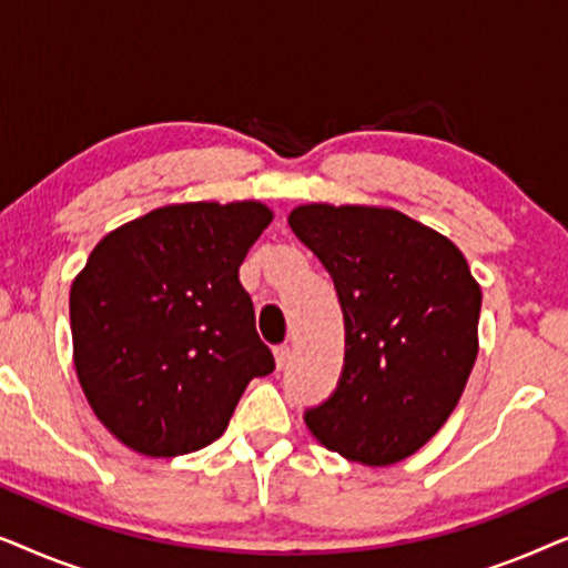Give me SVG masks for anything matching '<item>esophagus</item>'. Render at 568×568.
<instances>
[{
  "label": "esophagus",
  "instance_id": "34e87169",
  "mask_svg": "<svg viewBox=\"0 0 568 568\" xmlns=\"http://www.w3.org/2000/svg\"><path fill=\"white\" fill-rule=\"evenodd\" d=\"M290 354H292L290 344H278V346L274 348V356H276L278 367H286V362H290Z\"/></svg>",
  "mask_w": 568,
  "mask_h": 568
}]
</instances>
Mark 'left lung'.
Masks as SVG:
<instances>
[{
	"mask_svg": "<svg viewBox=\"0 0 568 568\" xmlns=\"http://www.w3.org/2000/svg\"><path fill=\"white\" fill-rule=\"evenodd\" d=\"M290 227L331 274L346 328L338 385L305 410L307 429L354 463L414 455L476 364L480 286L468 261L395 209L307 204Z\"/></svg>",
	"mask_w": 568,
	"mask_h": 568,
	"instance_id": "8db88e82",
	"label": "left lung"
}]
</instances>
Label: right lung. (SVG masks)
Masks as SVG:
<instances>
[{"label": "right lung", "mask_w": 568, "mask_h": 568, "mask_svg": "<svg viewBox=\"0 0 568 568\" xmlns=\"http://www.w3.org/2000/svg\"><path fill=\"white\" fill-rule=\"evenodd\" d=\"M268 222L258 201L162 206L90 253L69 294L74 367L126 447L175 457L212 445L247 383L274 372L237 276Z\"/></svg>", "instance_id": "obj_1"}]
</instances>
